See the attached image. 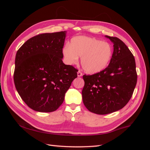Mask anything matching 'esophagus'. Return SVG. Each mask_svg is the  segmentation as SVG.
Segmentation results:
<instances>
[{"label": "esophagus", "instance_id": "esophagus-1", "mask_svg": "<svg viewBox=\"0 0 150 150\" xmlns=\"http://www.w3.org/2000/svg\"><path fill=\"white\" fill-rule=\"evenodd\" d=\"M83 76V73H82V72H81V71H78V77H81V76Z\"/></svg>", "mask_w": 150, "mask_h": 150}]
</instances>
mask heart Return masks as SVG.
<instances>
[{"label":"heart","instance_id":"b5f03b06","mask_svg":"<svg viewBox=\"0 0 150 150\" xmlns=\"http://www.w3.org/2000/svg\"><path fill=\"white\" fill-rule=\"evenodd\" d=\"M110 44L87 36L72 38L69 45L62 49V54L67 64H73L81 56V64L88 73L94 74L104 70L110 64L112 56Z\"/></svg>","mask_w":150,"mask_h":150}]
</instances>
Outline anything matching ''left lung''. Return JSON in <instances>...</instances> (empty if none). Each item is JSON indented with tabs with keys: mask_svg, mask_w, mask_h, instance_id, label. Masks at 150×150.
Segmentation results:
<instances>
[{
	"mask_svg": "<svg viewBox=\"0 0 150 150\" xmlns=\"http://www.w3.org/2000/svg\"><path fill=\"white\" fill-rule=\"evenodd\" d=\"M106 37L114 44L110 64L101 72L83 76V103L89 111L98 115L110 114L126 106L137 83L133 54L119 38Z\"/></svg>",
	"mask_w": 150,
	"mask_h": 150,
	"instance_id": "8db88e82",
	"label": "left lung"
}]
</instances>
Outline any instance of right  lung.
<instances>
[{"instance_id": "add662e5", "label": "right lung", "mask_w": 150, "mask_h": 150, "mask_svg": "<svg viewBox=\"0 0 150 150\" xmlns=\"http://www.w3.org/2000/svg\"><path fill=\"white\" fill-rule=\"evenodd\" d=\"M66 31L40 34L31 38L16 56V88L32 110L49 112L64 101L65 94L78 77V69L63 63Z\"/></svg>"}]
</instances>
